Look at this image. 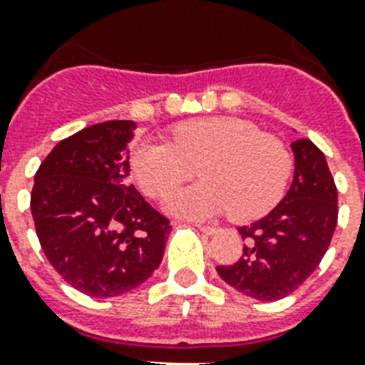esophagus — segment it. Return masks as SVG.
I'll return each mask as SVG.
<instances>
[{"label":"esophagus","mask_w":365,"mask_h":365,"mask_svg":"<svg viewBox=\"0 0 365 365\" xmlns=\"http://www.w3.org/2000/svg\"><path fill=\"white\" fill-rule=\"evenodd\" d=\"M197 227H199L205 235H217V233H220V227H214V225H197Z\"/></svg>","instance_id":"obj_1"}]
</instances>
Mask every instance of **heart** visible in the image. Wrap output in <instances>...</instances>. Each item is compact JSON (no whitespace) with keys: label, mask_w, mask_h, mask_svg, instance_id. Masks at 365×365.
<instances>
[{"label":"heart","mask_w":365,"mask_h":365,"mask_svg":"<svg viewBox=\"0 0 365 365\" xmlns=\"http://www.w3.org/2000/svg\"><path fill=\"white\" fill-rule=\"evenodd\" d=\"M132 174L151 199L170 193L199 168L202 182L166 199L174 216L205 220L222 212L248 222L278 205L294 172V155L280 140L237 117L180 123L170 140L145 138L132 149Z\"/></svg>","instance_id":"b5f03b06"}]
</instances>
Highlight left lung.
<instances>
[{
	"instance_id": "8db88e82",
	"label": "left lung",
	"mask_w": 365,
	"mask_h": 365,
	"mask_svg": "<svg viewBox=\"0 0 365 365\" xmlns=\"http://www.w3.org/2000/svg\"><path fill=\"white\" fill-rule=\"evenodd\" d=\"M294 182L265 217L239 227L242 257L217 265V274L240 294L277 301L311 277L337 225V187L326 157L307 138L292 143Z\"/></svg>"
}]
</instances>
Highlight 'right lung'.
Here are the masks:
<instances>
[{
	"instance_id": "add662e5",
	"label": "right lung",
	"mask_w": 365,
	"mask_h": 365,
	"mask_svg": "<svg viewBox=\"0 0 365 365\" xmlns=\"http://www.w3.org/2000/svg\"><path fill=\"white\" fill-rule=\"evenodd\" d=\"M134 130V121L87 126L56 143L34 178L30 208L43 252L91 297H115L145 282L172 229L128 183Z\"/></svg>"
}]
</instances>
